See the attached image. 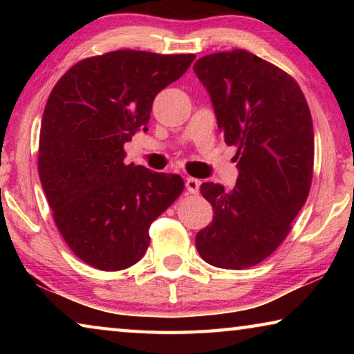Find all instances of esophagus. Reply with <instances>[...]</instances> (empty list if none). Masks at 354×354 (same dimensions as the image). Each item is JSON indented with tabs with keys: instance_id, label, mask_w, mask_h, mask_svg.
Instances as JSON below:
<instances>
[{
	"instance_id": "esophagus-1",
	"label": "esophagus",
	"mask_w": 354,
	"mask_h": 354,
	"mask_svg": "<svg viewBox=\"0 0 354 354\" xmlns=\"http://www.w3.org/2000/svg\"><path fill=\"white\" fill-rule=\"evenodd\" d=\"M200 179L196 178H187L185 179V189H187L189 194H198L200 192Z\"/></svg>"
}]
</instances>
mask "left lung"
Here are the masks:
<instances>
[{"instance_id": "obj_1", "label": "left lung", "mask_w": 354, "mask_h": 354, "mask_svg": "<svg viewBox=\"0 0 354 354\" xmlns=\"http://www.w3.org/2000/svg\"><path fill=\"white\" fill-rule=\"evenodd\" d=\"M195 75L211 97L227 145H236V187L203 183L212 223L196 234L214 267L242 270L262 262L290 231L309 195L314 128L292 76L245 50L198 59Z\"/></svg>"}]
</instances>
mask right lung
I'll use <instances>...</instances> for the list:
<instances>
[{
	"label": "right lung",
	"instance_id": "1",
	"mask_svg": "<svg viewBox=\"0 0 354 354\" xmlns=\"http://www.w3.org/2000/svg\"><path fill=\"white\" fill-rule=\"evenodd\" d=\"M194 55L120 50L84 59L53 88L41 117L39 176L70 250L104 272L139 262L149 225L184 190L179 175L124 164L153 101Z\"/></svg>",
	"mask_w": 354,
	"mask_h": 354
}]
</instances>
